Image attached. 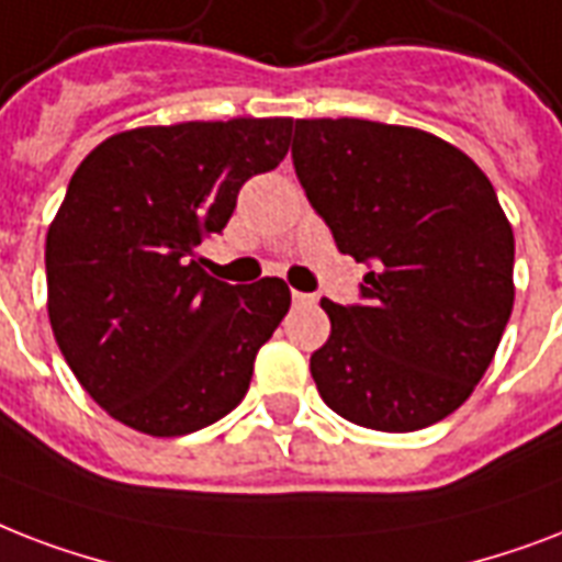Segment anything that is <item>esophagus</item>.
Instances as JSON below:
<instances>
[{"label": "esophagus", "mask_w": 562, "mask_h": 562, "mask_svg": "<svg viewBox=\"0 0 562 562\" xmlns=\"http://www.w3.org/2000/svg\"><path fill=\"white\" fill-rule=\"evenodd\" d=\"M293 304L295 307H313V304H316V295L299 293V290H293Z\"/></svg>", "instance_id": "esophagus-1"}]
</instances>
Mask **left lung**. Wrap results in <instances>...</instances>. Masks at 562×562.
Listing matches in <instances>:
<instances>
[{
    "label": "left lung",
    "instance_id": "8db88e82",
    "mask_svg": "<svg viewBox=\"0 0 562 562\" xmlns=\"http://www.w3.org/2000/svg\"><path fill=\"white\" fill-rule=\"evenodd\" d=\"M293 167L360 304L322 299V402L372 430L428 428L467 402L513 311V228L490 178L434 134L369 120H295Z\"/></svg>",
    "mask_w": 562,
    "mask_h": 562
}]
</instances>
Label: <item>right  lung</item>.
<instances>
[{"label": "right lung", "instance_id": "right-lung-1", "mask_svg": "<svg viewBox=\"0 0 562 562\" xmlns=\"http://www.w3.org/2000/svg\"><path fill=\"white\" fill-rule=\"evenodd\" d=\"M290 134V116L146 125L99 143L69 178L46 234L49 322L116 422L181 437L243 402L290 286L216 281L195 246L228 225L251 176L284 160Z\"/></svg>", "mask_w": 562, "mask_h": 562}]
</instances>
